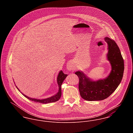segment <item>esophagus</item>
Wrapping results in <instances>:
<instances>
[{"instance_id": "esophagus-1", "label": "esophagus", "mask_w": 133, "mask_h": 133, "mask_svg": "<svg viewBox=\"0 0 133 133\" xmlns=\"http://www.w3.org/2000/svg\"><path fill=\"white\" fill-rule=\"evenodd\" d=\"M67 69L69 70V71L72 70V69H73V65H72V64L71 62H69V63L67 64Z\"/></svg>"}]
</instances>
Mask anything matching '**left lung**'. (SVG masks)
Instances as JSON below:
<instances>
[{"label":"left lung","instance_id":"1","mask_svg":"<svg viewBox=\"0 0 133 133\" xmlns=\"http://www.w3.org/2000/svg\"><path fill=\"white\" fill-rule=\"evenodd\" d=\"M104 40L108 44V60L111 65V70L108 77L93 81L82 71L75 73L79 79L80 96L87 101H100L107 98L117 88L123 78L124 63L120 49L114 40L108 37Z\"/></svg>","mask_w":133,"mask_h":133}]
</instances>
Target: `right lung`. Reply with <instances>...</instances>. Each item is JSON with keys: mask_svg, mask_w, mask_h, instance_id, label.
<instances>
[{"mask_svg": "<svg viewBox=\"0 0 133 133\" xmlns=\"http://www.w3.org/2000/svg\"><path fill=\"white\" fill-rule=\"evenodd\" d=\"M67 76V74H65L62 70H61L59 72L57 78V84H58V87H59L58 92H57L56 94H55L54 96H52L49 98H46L44 99H35V98H30V97L24 95L22 92H20L24 97H25L26 98H27V99H28L29 100H31L32 101L38 102V103H42V104H47V103H52V102L57 101L59 100V99L60 98V97L61 96V94H62L61 85L63 82L64 80L65 79V78H66ZM16 88L18 90V91H20L19 89L17 87H16Z\"/></svg>", "mask_w": 133, "mask_h": 133, "instance_id": "1", "label": "right lung"}]
</instances>
